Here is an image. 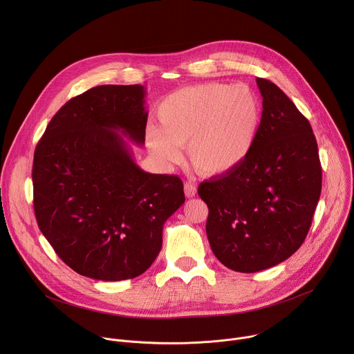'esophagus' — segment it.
Listing matches in <instances>:
<instances>
[{
    "label": "esophagus",
    "instance_id": "esophagus-1",
    "mask_svg": "<svg viewBox=\"0 0 354 354\" xmlns=\"http://www.w3.org/2000/svg\"><path fill=\"white\" fill-rule=\"evenodd\" d=\"M185 194H186V197H194L196 186L192 182H186L185 183Z\"/></svg>",
    "mask_w": 354,
    "mask_h": 354
}]
</instances>
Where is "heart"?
Masks as SVG:
<instances>
[{
    "mask_svg": "<svg viewBox=\"0 0 354 354\" xmlns=\"http://www.w3.org/2000/svg\"><path fill=\"white\" fill-rule=\"evenodd\" d=\"M160 129L147 131L151 153L176 164L187 143L192 165L203 175H223L241 165L254 148L262 106L248 85L201 84L168 95L158 106Z\"/></svg>",
    "mask_w": 354,
    "mask_h": 354,
    "instance_id": "heart-1",
    "label": "heart"
}]
</instances>
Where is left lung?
Wrapping results in <instances>:
<instances>
[{"mask_svg":"<svg viewBox=\"0 0 354 354\" xmlns=\"http://www.w3.org/2000/svg\"><path fill=\"white\" fill-rule=\"evenodd\" d=\"M257 84L263 111L250 154L197 189L209 207L212 250L241 273L269 269L294 254L310 231L322 187L310 122L272 81L257 78Z\"/></svg>","mask_w":354,"mask_h":354,"instance_id":"1","label":"left lung"}]
</instances>
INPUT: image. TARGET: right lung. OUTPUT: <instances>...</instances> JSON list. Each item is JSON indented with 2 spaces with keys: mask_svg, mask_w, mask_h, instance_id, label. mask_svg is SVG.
Returning <instances> with one entry per match:
<instances>
[{
  "mask_svg": "<svg viewBox=\"0 0 354 354\" xmlns=\"http://www.w3.org/2000/svg\"><path fill=\"white\" fill-rule=\"evenodd\" d=\"M142 85H99L53 116L33 156L37 225L81 276L119 281L144 273L162 246L165 221L185 203L176 175L144 172L119 135L142 145Z\"/></svg>",
  "mask_w": 354,
  "mask_h": 354,
  "instance_id": "add662e5",
  "label": "right lung"
}]
</instances>
